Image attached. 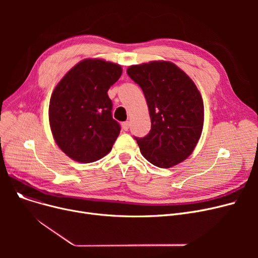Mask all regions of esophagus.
I'll return each instance as SVG.
<instances>
[{"label":"esophagus","mask_w":258,"mask_h":258,"mask_svg":"<svg viewBox=\"0 0 258 258\" xmlns=\"http://www.w3.org/2000/svg\"><path fill=\"white\" fill-rule=\"evenodd\" d=\"M130 128V122L125 121V122H122V130L123 131H127Z\"/></svg>","instance_id":"1"}]
</instances>
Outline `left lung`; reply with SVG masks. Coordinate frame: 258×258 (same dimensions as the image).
<instances>
[{
    "instance_id": "1",
    "label": "left lung",
    "mask_w": 258,
    "mask_h": 258,
    "mask_svg": "<svg viewBox=\"0 0 258 258\" xmlns=\"http://www.w3.org/2000/svg\"><path fill=\"white\" fill-rule=\"evenodd\" d=\"M127 75L139 85L150 111L152 128L135 137L142 156L169 168L190 155L204 124V104L194 81L170 61L131 66Z\"/></svg>"
}]
</instances>
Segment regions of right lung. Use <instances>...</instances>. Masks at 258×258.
Returning a JSON list of instances; mask_svg holds the SVG:
<instances>
[{
  "label": "right lung",
  "instance_id": "right-lung-1",
  "mask_svg": "<svg viewBox=\"0 0 258 258\" xmlns=\"http://www.w3.org/2000/svg\"><path fill=\"white\" fill-rule=\"evenodd\" d=\"M122 74L119 64L85 59L54 89L49 121L55 142L71 159L91 163L104 157L120 134L107 91Z\"/></svg>",
  "mask_w": 258,
  "mask_h": 258
}]
</instances>
